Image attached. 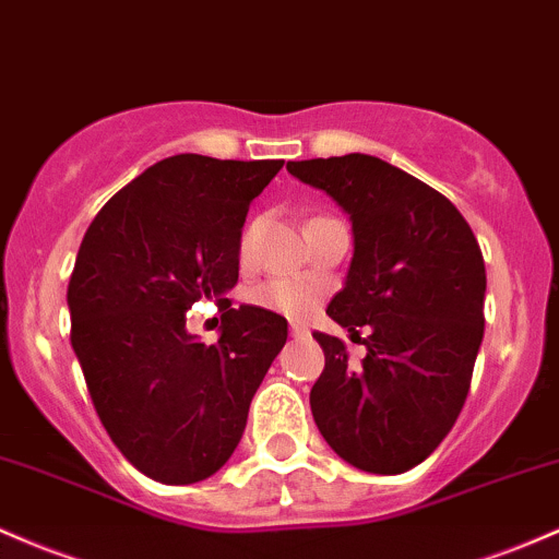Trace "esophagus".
<instances>
[{"label": "esophagus", "mask_w": 559, "mask_h": 559, "mask_svg": "<svg viewBox=\"0 0 559 559\" xmlns=\"http://www.w3.org/2000/svg\"><path fill=\"white\" fill-rule=\"evenodd\" d=\"M289 334L294 340H299V336H308V329H305L302 323H289Z\"/></svg>", "instance_id": "1"}]
</instances>
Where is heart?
Listing matches in <instances>:
<instances>
[{
    "mask_svg": "<svg viewBox=\"0 0 559 559\" xmlns=\"http://www.w3.org/2000/svg\"><path fill=\"white\" fill-rule=\"evenodd\" d=\"M251 236H254V225H249L241 236V257L249 254L251 249ZM249 302L257 308L278 312V316H302L312 305V292L308 286L297 284V281H267V284L254 286L249 292Z\"/></svg>",
    "mask_w": 559,
    "mask_h": 559,
    "instance_id": "1",
    "label": "heart"
}]
</instances>
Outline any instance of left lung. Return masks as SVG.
Wrapping results in <instances>:
<instances>
[{"label":"left lung","instance_id":"1","mask_svg":"<svg viewBox=\"0 0 559 559\" xmlns=\"http://www.w3.org/2000/svg\"><path fill=\"white\" fill-rule=\"evenodd\" d=\"M286 169L326 190L353 219L355 251L345 289L326 312L358 336L316 331L326 366L310 408L326 443L353 467L397 475L440 445L467 401L483 342L486 262L462 212L408 171L377 156L289 162Z\"/></svg>","mask_w":559,"mask_h":559}]
</instances>
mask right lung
Returning <instances> with one entry per match:
<instances>
[{"label":"right lung","instance_id":"right-lung-1","mask_svg":"<svg viewBox=\"0 0 559 559\" xmlns=\"http://www.w3.org/2000/svg\"><path fill=\"white\" fill-rule=\"evenodd\" d=\"M281 167L169 156L84 233L69 281L71 345L110 440L151 480L188 486L223 467L286 345V318L225 299L251 199ZM204 296L224 310L214 346L185 331V310Z\"/></svg>","mask_w":559,"mask_h":559}]
</instances>
